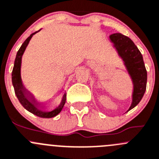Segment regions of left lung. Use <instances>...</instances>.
<instances>
[{"mask_svg": "<svg viewBox=\"0 0 159 159\" xmlns=\"http://www.w3.org/2000/svg\"><path fill=\"white\" fill-rule=\"evenodd\" d=\"M109 39L124 61L134 84L132 103L128 112L134 108L144 96L147 85V70L141 52L129 37L121 33H114L109 35Z\"/></svg>", "mask_w": 159, "mask_h": 159, "instance_id": "1", "label": "left lung"}]
</instances>
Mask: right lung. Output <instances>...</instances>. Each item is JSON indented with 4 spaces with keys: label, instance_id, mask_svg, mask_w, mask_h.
Segmentation results:
<instances>
[{
    "label": "right lung",
    "instance_id": "right-lung-1",
    "mask_svg": "<svg viewBox=\"0 0 159 159\" xmlns=\"http://www.w3.org/2000/svg\"><path fill=\"white\" fill-rule=\"evenodd\" d=\"M39 31L40 30H39L37 32H35L32 34H31L30 36H29L26 39L25 41L23 43L21 47L18 50V53L16 54V57H15V64H14L13 70H12L11 73L12 84L14 86L15 95H16L18 101L22 105V106L25 109H27L29 112H32L34 115L37 116L39 117H42V118H52V117L56 116L62 110L66 102V94H64V96H63L62 101H61V104H60V106L58 107H57L56 109L52 111H43L42 109H39L38 106H39L40 103L37 102L35 98H34L33 95L26 90V89L23 85L21 78V64L22 55L24 53L26 47H27L28 44H29V41L32 39V35H35L36 32H39Z\"/></svg>",
    "mask_w": 159,
    "mask_h": 159
}]
</instances>
